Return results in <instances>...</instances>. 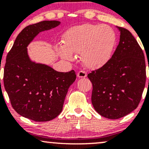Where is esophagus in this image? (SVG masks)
Listing matches in <instances>:
<instances>
[{
  "mask_svg": "<svg viewBox=\"0 0 149 149\" xmlns=\"http://www.w3.org/2000/svg\"><path fill=\"white\" fill-rule=\"evenodd\" d=\"M87 76V73L84 71H80L78 73V78H85Z\"/></svg>",
  "mask_w": 149,
  "mask_h": 149,
  "instance_id": "34e87169",
  "label": "esophagus"
}]
</instances>
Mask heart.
<instances>
[{
	"label": "heart",
	"instance_id": "heart-1",
	"mask_svg": "<svg viewBox=\"0 0 149 149\" xmlns=\"http://www.w3.org/2000/svg\"><path fill=\"white\" fill-rule=\"evenodd\" d=\"M116 34L106 25L84 24L68 30L63 36L62 45L57 52L65 60L73 59L72 54H81L85 66L97 69L107 62L116 43Z\"/></svg>",
	"mask_w": 149,
	"mask_h": 149
}]
</instances>
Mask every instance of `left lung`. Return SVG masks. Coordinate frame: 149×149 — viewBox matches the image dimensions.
I'll return each mask as SVG.
<instances>
[{"mask_svg":"<svg viewBox=\"0 0 149 149\" xmlns=\"http://www.w3.org/2000/svg\"><path fill=\"white\" fill-rule=\"evenodd\" d=\"M118 28L120 42L111 58L88 75L92 84V105L109 119L120 118L136 109L146 84L142 49L129 31Z\"/></svg>","mask_w":149,"mask_h":149,"instance_id":"obj_1","label":"left lung"}]
</instances>
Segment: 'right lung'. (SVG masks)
I'll return each mask as SVG.
<instances>
[{
    "label": "right lung",
    "instance_id": "right-lung-1",
    "mask_svg": "<svg viewBox=\"0 0 149 149\" xmlns=\"http://www.w3.org/2000/svg\"><path fill=\"white\" fill-rule=\"evenodd\" d=\"M58 21H42L27 26L8 53L3 83L12 107L23 117L36 122L55 118L62 111L76 72H58L45 64L32 62L27 45L40 32L57 26Z\"/></svg>",
    "mask_w": 149,
    "mask_h": 149
}]
</instances>
